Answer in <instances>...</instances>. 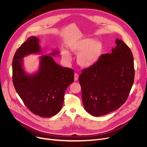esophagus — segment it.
<instances>
[{"label": "esophagus", "mask_w": 147, "mask_h": 147, "mask_svg": "<svg viewBox=\"0 0 147 147\" xmlns=\"http://www.w3.org/2000/svg\"><path fill=\"white\" fill-rule=\"evenodd\" d=\"M79 78V75L77 73L74 74V81H77Z\"/></svg>", "instance_id": "esophagus-1"}]
</instances>
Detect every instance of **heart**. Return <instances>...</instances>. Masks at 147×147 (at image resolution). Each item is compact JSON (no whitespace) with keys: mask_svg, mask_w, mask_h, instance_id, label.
<instances>
[{"mask_svg":"<svg viewBox=\"0 0 147 147\" xmlns=\"http://www.w3.org/2000/svg\"><path fill=\"white\" fill-rule=\"evenodd\" d=\"M69 49L73 53L78 54L77 61L80 66L89 68L100 59L104 53V47L100 41L94 40L91 38H85L71 45ZM61 53L63 59L71 61V57L67 50H63Z\"/></svg>","mask_w":147,"mask_h":147,"instance_id":"1","label":"heart"}]
</instances>
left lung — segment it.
Listing matches in <instances>:
<instances>
[{
    "label": "left lung",
    "instance_id": "obj_1",
    "mask_svg": "<svg viewBox=\"0 0 147 147\" xmlns=\"http://www.w3.org/2000/svg\"><path fill=\"white\" fill-rule=\"evenodd\" d=\"M110 54H102L93 66L82 71L79 81L85 110L93 116L108 115L127 99L134 82V59L121 39Z\"/></svg>",
    "mask_w": 147,
    "mask_h": 147
}]
</instances>
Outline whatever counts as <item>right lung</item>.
<instances>
[{"mask_svg": "<svg viewBox=\"0 0 147 147\" xmlns=\"http://www.w3.org/2000/svg\"><path fill=\"white\" fill-rule=\"evenodd\" d=\"M39 41L37 37L31 36L16 51L12 63L13 82L16 92L32 113L50 117L61 111L65 91L74 82V73L56 63L52 56L59 52L54 50L40 57L37 72L26 73L23 58L31 54H42Z\"/></svg>", "mask_w": 147, "mask_h": 147, "instance_id": "add662e5", "label": "right lung"}]
</instances>
